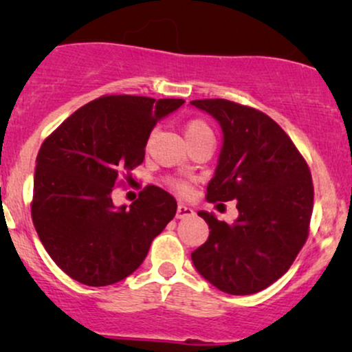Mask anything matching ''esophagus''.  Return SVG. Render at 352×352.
Masks as SVG:
<instances>
[{
  "label": "esophagus",
  "mask_w": 352,
  "mask_h": 352,
  "mask_svg": "<svg viewBox=\"0 0 352 352\" xmlns=\"http://www.w3.org/2000/svg\"><path fill=\"white\" fill-rule=\"evenodd\" d=\"M193 215H195V212H193V210L190 207H187V205L180 204L179 207H177V215L175 217L179 218V220H180V218H188V217H193Z\"/></svg>",
  "instance_id": "1"
}]
</instances>
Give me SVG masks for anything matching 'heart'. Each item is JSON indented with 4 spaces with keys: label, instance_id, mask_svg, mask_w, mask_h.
<instances>
[{
    "label": "heart",
    "instance_id": "obj_1",
    "mask_svg": "<svg viewBox=\"0 0 352 352\" xmlns=\"http://www.w3.org/2000/svg\"><path fill=\"white\" fill-rule=\"evenodd\" d=\"M185 135H187L188 142H193V140L199 139H205V137H213L212 129L208 127L207 122L200 119H193L185 125ZM172 187L175 190H179L180 193H187L188 192V185L185 182H172Z\"/></svg>",
    "mask_w": 352,
    "mask_h": 352
}]
</instances>
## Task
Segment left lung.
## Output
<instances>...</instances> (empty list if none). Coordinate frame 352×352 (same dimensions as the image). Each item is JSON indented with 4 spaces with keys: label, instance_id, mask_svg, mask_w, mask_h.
Returning <instances> with one entry per match:
<instances>
[{
    "label": "left lung",
    "instance_id": "left-lung-1",
    "mask_svg": "<svg viewBox=\"0 0 352 352\" xmlns=\"http://www.w3.org/2000/svg\"><path fill=\"white\" fill-rule=\"evenodd\" d=\"M192 106L218 120L223 145L207 200H236L233 223L199 212L210 235L192 253L205 280L228 294H253L289 270L309 233L313 180L293 140L272 117L227 99Z\"/></svg>",
    "mask_w": 352,
    "mask_h": 352
}]
</instances>
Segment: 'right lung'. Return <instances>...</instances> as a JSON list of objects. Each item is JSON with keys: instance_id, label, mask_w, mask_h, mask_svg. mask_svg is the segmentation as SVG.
Segmentation results:
<instances>
[{"instance_id": "obj_1", "label": "right lung", "mask_w": 352, "mask_h": 352, "mask_svg": "<svg viewBox=\"0 0 352 352\" xmlns=\"http://www.w3.org/2000/svg\"><path fill=\"white\" fill-rule=\"evenodd\" d=\"M184 102L104 96L78 109L43 142L31 217L52 261L72 280L107 286L127 278L175 217V199L155 185L129 208H117L111 193L120 172L129 177L144 162L157 120Z\"/></svg>"}]
</instances>
